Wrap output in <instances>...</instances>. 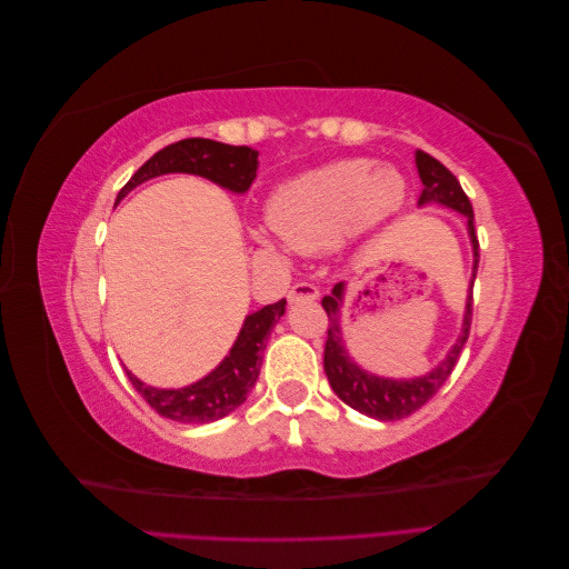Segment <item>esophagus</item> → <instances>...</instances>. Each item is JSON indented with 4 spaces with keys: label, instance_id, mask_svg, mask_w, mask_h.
I'll use <instances>...</instances> for the list:
<instances>
[{
    "label": "esophagus",
    "instance_id": "1",
    "mask_svg": "<svg viewBox=\"0 0 569 569\" xmlns=\"http://www.w3.org/2000/svg\"><path fill=\"white\" fill-rule=\"evenodd\" d=\"M289 303H299V301H316L318 299V287L311 282H297L291 284V289L287 291Z\"/></svg>",
    "mask_w": 569,
    "mask_h": 569
}]
</instances>
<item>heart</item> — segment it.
I'll return each instance as SVG.
<instances>
[{
  "label": "heart",
  "mask_w": 569,
  "mask_h": 569,
  "mask_svg": "<svg viewBox=\"0 0 569 569\" xmlns=\"http://www.w3.org/2000/svg\"><path fill=\"white\" fill-rule=\"evenodd\" d=\"M406 199V180L391 166L343 159L291 178L268 201V222L282 242L318 251L341 234L366 230L391 216ZM258 242L268 244L266 237Z\"/></svg>",
  "instance_id": "obj_1"
}]
</instances>
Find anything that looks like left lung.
<instances>
[{"label": "left lung", "mask_w": 569, "mask_h": 569, "mask_svg": "<svg viewBox=\"0 0 569 569\" xmlns=\"http://www.w3.org/2000/svg\"><path fill=\"white\" fill-rule=\"evenodd\" d=\"M416 166L422 180V203H443L449 209L462 213L468 218V232L475 251V268H472V282H470V295L468 303H465V318H462V330L458 335V341L453 349L446 353V358L437 368L429 370L422 377H412V380H389V377H377L372 372H366L358 368L349 351L343 349V337H341V303H343V282L335 284L332 295L322 299V308L327 313V341H325V375L330 380V387L339 399L351 406L353 410L363 412L375 420H401L408 418L410 412L422 408L432 396L441 389V385L449 380L460 351L468 341L470 335V322H472V284L477 278V266H479V239L475 234V213L468 194L462 192L458 178L451 173L449 168L439 163L435 157H429L425 151L416 153Z\"/></svg>", "instance_id": "left-lung-1"}]
</instances>
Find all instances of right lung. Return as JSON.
Returning <instances> with one entry per match:
<instances>
[{"label":"right lung","instance_id":"add662e5","mask_svg":"<svg viewBox=\"0 0 569 569\" xmlns=\"http://www.w3.org/2000/svg\"><path fill=\"white\" fill-rule=\"evenodd\" d=\"M256 149L222 144L213 140H203V137H189V140L168 144L153 153V157L126 182V187L120 189L116 201L132 192L137 184L166 173L201 176L230 189L234 194H244L256 180ZM284 306L287 301L280 299L278 303L263 306L261 311L247 316L230 353L222 358V363L213 372L206 375L203 380L182 389H157L147 387L144 382L137 380L130 370H126L132 387L142 393V399L157 410L159 416L168 420L203 425L230 416L237 406H242L247 401V393L258 380L266 337L270 335L274 322L284 316Z\"/></svg>","mask_w":569,"mask_h":569}]
</instances>
